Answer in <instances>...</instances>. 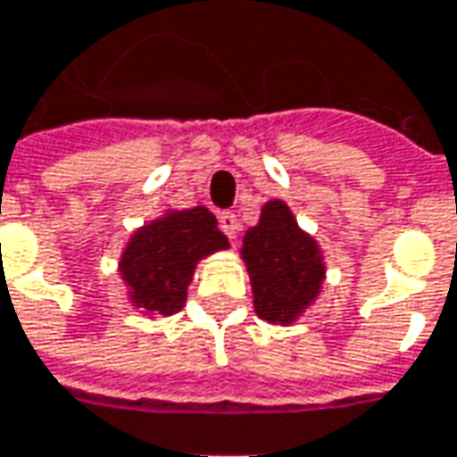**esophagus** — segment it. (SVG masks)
I'll return each instance as SVG.
<instances>
[{
    "label": "esophagus",
    "mask_w": 457,
    "mask_h": 457,
    "mask_svg": "<svg viewBox=\"0 0 457 457\" xmlns=\"http://www.w3.org/2000/svg\"><path fill=\"white\" fill-rule=\"evenodd\" d=\"M220 228H222V232H225L229 239L237 237V232H239L237 215H235V212H222V215H220Z\"/></svg>",
    "instance_id": "obj_1"
}]
</instances>
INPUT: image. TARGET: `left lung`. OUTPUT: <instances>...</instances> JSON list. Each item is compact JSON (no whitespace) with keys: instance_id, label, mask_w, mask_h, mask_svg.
Here are the masks:
<instances>
[{"instance_id":"obj_1","label":"left lung","mask_w":457,"mask_h":457,"mask_svg":"<svg viewBox=\"0 0 457 457\" xmlns=\"http://www.w3.org/2000/svg\"><path fill=\"white\" fill-rule=\"evenodd\" d=\"M239 257L250 274L254 312L270 324L299 321L324 289V252L279 197L262 205L260 222L242 237Z\"/></svg>"}]
</instances>
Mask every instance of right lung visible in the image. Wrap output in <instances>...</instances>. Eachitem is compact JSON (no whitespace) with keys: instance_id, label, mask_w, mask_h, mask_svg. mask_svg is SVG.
<instances>
[{"instance_id":"obj_1","label":"right lung","mask_w":457,"mask_h":457,"mask_svg":"<svg viewBox=\"0 0 457 457\" xmlns=\"http://www.w3.org/2000/svg\"><path fill=\"white\" fill-rule=\"evenodd\" d=\"M228 247V237L205 205L162 210L161 218L140 225L120 252L118 272L130 306L151 319L178 314L197 264Z\"/></svg>"}]
</instances>
